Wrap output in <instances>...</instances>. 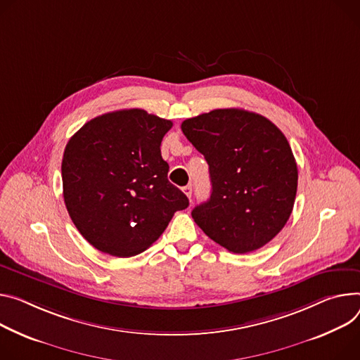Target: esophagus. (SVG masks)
<instances>
[{
    "label": "esophagus",
    "mask_w": 360,
    "mask_h": 360,
    "mask_svg": "<svg viewBox=\"0 0 360 360\" xmlns=\"http://www.w3.org/2000/svg\"><path fill=\"white\" fill-rule=\"evenodd\" d=\"M182 191H184V193L186 195L188 198H191V197H192V186H191V185H186V186H184V188H182Z\"/></svg>",
    "instance_id": "esophagus-1"
}]
</instances>
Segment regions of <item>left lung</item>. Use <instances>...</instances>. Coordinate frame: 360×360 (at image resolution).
<instances>
[{"label": "left lung", "instance_id": "1", "mask_svg": "<svg viewBox=\"0 0 360 360\" xmlns=\"http://www.w3.org/2000/svg\"><path fill=\"white\" fill-rule=\"evenodd\" d=\"M210 165L211 197L192 218L234 254L255 251L285 225L297 192V163L281 130L243 109H215L182 122Z\"/></svg>", "mask_w": 360, "mask_h": 360}]
</instances>
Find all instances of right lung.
Masks as SVG:
<instances>
[{
	"instance_id": "add662e5",
	"label": "right lung",
	"mask_w": 360,
	"mask_h": 360,
	"mask_svg": "<svg viewBox=\"0 0 360 360\" xmlns=\"http://www.w3.org/2000/svg\"><path fill=\"white\" fill-rule=\"evenodd\" d=\"M171 127L146 110L124 109L89 120L70 138L61 162L64 204L94 248L122 258L141 254L189 205L160 155Z\"/></svg>"
}]
</instances>
